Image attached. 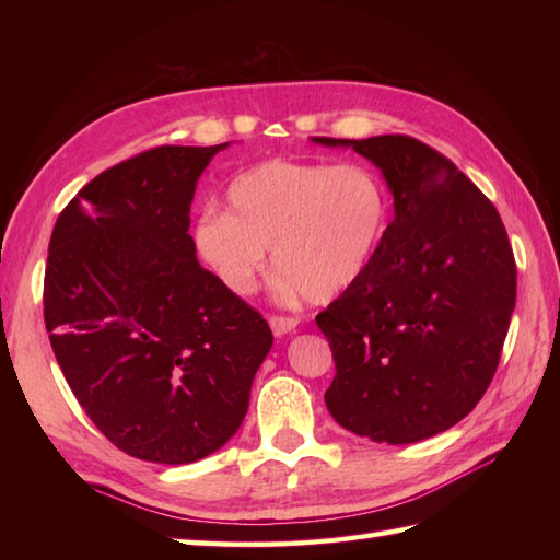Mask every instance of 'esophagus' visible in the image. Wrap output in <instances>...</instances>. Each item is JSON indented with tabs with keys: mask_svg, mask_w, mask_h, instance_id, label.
<instances>
[{
	"mask_svg": "<svg viewBox=\"0 0 560 560\" xmlns=\"http://www.w3.org/2000/svg\"><path fill=\"white\" fill-rule=\"evenodd\" d=\"M269 327L277 337H283V335H291V331H295V327H299V317H283V315H271L269 317Z\"/></svg>",
	"mask_w": 560,
	"mask_h": 560,
	"instance_id": "34e87169",
	"label": "esophagus"
}]
</instances>
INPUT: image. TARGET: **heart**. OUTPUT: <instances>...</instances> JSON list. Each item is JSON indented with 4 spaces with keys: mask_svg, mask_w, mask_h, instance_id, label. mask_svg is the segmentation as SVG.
Instances as JSON below:
<instances>
[{
    "mask_svg": "<svg viewBox=\"0 0 560 560\" xmlns=\"http://www.w3.org/2000/svg\"><path fill=\"white\" fill-rule=\"evenodd\" d=\"M229 211L209 209L195 225L201 259L229 291L257 287L271 249L281 289L329 303L359 283L389 229V195L361 163L265 161L225 192Z\"/></svg>",
    "mask_w": 560,
    "mask_h": 560,
    "instance_id": "obj_1",
    "label": "heart"
}]
</instances>
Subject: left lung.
Segmentation results:
<instances>
[{"label": "left lung", "mask_w": 560, "mask_h": 560, "mask_svg": "<svg viewBox=\"0 0 560 560\" xmlns=\"http://www.w3.org/2000/svg\"><path fill=\"white\" fill-rule=\"evenodd\" d=\"M313 141L361 153L395 197L371 269L315 317L337 365L325 404L355 435L419 443L462 421L495 375L517 295L505 225L481 189L419 139Z\"/></svg>", "instance_id": "obj_1"}]
</instances>
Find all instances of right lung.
I'll return each mask as SVG.
<instances>
[{
	"instance_id": "right-lung-1",
	"label": "right lung",
	"mask_w": 560,
	"mask_h": 560,
	"mask_svg": "<svg viewBox=\"0 0 560 560\" xmlns=\"http://www.w3.org/2000/svg\"><path fill=\"white\" fill-rule=\"evenodd\" d=\"M219 147H156L81 189L45 267V327L74 397L115 447L189 464L241 428L273 343L267 319L199 265V175Z\"/></svg>"
}]
</instances>
